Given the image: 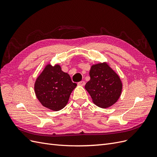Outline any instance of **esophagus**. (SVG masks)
Here are the masks:
<instances>
[{"mask_svg": "<svg viewBox=\"0 0 157 157\" xmlns=\"http://www.w3.org/2000/svg\"><path fill=\"white\" fill-rule=\"evenodd\" d=\"M84 84H85V82L84 80H82V81L78 82V85H79V86H84Z\"/></svg>", "mask_w": 157, "mask_h": 157, "instance_id": "1", "label": "esophagus"}]
</instances>
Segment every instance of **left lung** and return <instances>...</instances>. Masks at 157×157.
Returning a JSON list of instances; mask_svg holds the SVG:
<instances>
[{
	"instance_id": "obj_1",
	"label": "left lung",
	"mask_w": 157,
	"mask_h": 157,
	"mask_svg": "<svg viewBox=\"0 0 157 157\" xmlns=\"http://www.w3.org/2000/svg\"><path fill=\"white\" fill-rule=\"evenodd\" d=\"M90 80L85 85L93 102L101 108H107L119 98L122 85L118 75L105 63L92 66Z\"/></svg>"
}]
</instances>
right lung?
I'll list each match as a JSON object with an SVG mask.
<instances>
[{
  "label": "right lung",
  "instance_id": "add662e5",
  "mask_svg": "<svg viewBox=\"0 0 157 157\" xmlns=\"http://www.w3.org/2000/svg\"><path fill=\"white\" fill-rule=\"evenodd\" d=\"M77 86L70 76L58 65H48L37 78L35 91L42 105L53 111H59L67 103L70 95Z\"/></svg>",
  "mask_w": 157,
  "mask_h": 157
}]
</instances>
